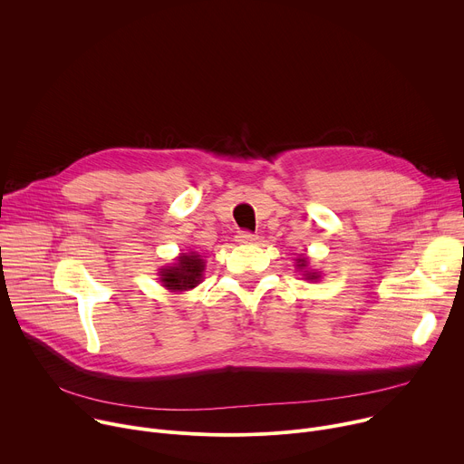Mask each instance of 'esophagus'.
I'll list each match as a JSON object with an SVG mask.
<instances>
[{
	"label": "esophagus",
	"instance_id": "obj_1",
	"mask_svg": "<svg viewBox=\"0 0 464 464\" xmlns=\"http://www.w3.org/2000/svg\"><path fill=\"white\" fill-rule=\"evenodd\" d=\"M256 240V235H253L251 231H238L237 233V242L240 244H249V242H255Z\"/></svg>",
	"mask_w": 464,
	"mask_h": 464
}]
</instances>
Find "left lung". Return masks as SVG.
Instances as JSON below:
<instances>
[{
  "instance_id": "1",
  "label": "left lung",
  "mask_w": 464,
  "mask_h": 464,
  "mask_svg": "<svg viewBox=\"0 0 464 464\" xmlns=\"http://www.w3.org/2000/svg\"><path fill=\"white\" fill-rule=\"evenodd\" d=\"M306 264H308V262H306V258H297V266H299L301 270H303V268H306ZM304 276H306V279H310V281H315V279L319 277L315 272H314V274H312V272H308V274H304Z\"/></svg>"
}]
</instances>
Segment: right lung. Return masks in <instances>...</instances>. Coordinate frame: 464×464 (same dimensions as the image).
<instances>
[{
    "instance_id": "1",
    "label": "right lung",
    "mask_w": 464,
    "mask_h": 464,
    "mask_svg": "<svg viewBox=\"0 0 464 464\" xmlns=\"http://www.w3.org/2000/svg\"><path fill=\"white\" fill-rule=\"evenodd\" d=\"M206 268L204 260L198 253H181L178 262L161 272V283L172 292H185L200 285L202 272Z\"/></svg>"
}]
</instances>
